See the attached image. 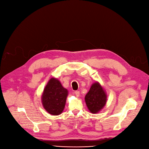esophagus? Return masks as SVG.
Wrapping results in <instances>:
<instances>
[{
  "mask_svg": "<svg viewBox=\"0 0 149 149\" xmlns=\"http://www.w3.org/2000/svg\"><path fill=\"white\" fill-rule=\"evenodd\" d=\"M74 93H75V94L77 97H79V95H80V92L79 91H75Z\"/></svg>",
  "mask_w": 149,
  "mask_h": 149,
  "instance_id": "obj_1",
  "label": "esophagus"
}]
</instances>
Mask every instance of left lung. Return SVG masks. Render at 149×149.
I'll return each mask as SVG.
<instances>
[{
	"label": "left lung",
	"instance_id": "1",
	"mask_svg": "<svg viewBox=\"0 0 149 149\" xmlns=\"http://www.w3.org/2000/svg\"><path fill=\"white\" fill-rule=\"evenodd\" d=\"M84 99L89 111L92 113H97L105 106L107 95L100 83L95 82L92 84Z\"/></svg>",
	"mask_w": 149,
	"mask_h": 149
}]
</instances>
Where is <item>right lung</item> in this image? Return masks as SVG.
Instances as JSON below:
<instances>
[{
  "label": "right lung",
  "mask_w": 149,
  "mask_h": 149,
  "mask_svg": "<svg viewBox=\"0 0 149 149\" xmlns=\"http://www.w3.org/2000/svg\"><path fill=\"white\" fill-rule=\"evenodd\" d=\"M68 91L60 81L52 78L45 86L42 102L45 110L52 115H60L65 106Z\"/></svg>",
  "instance_id": "obj_1"
}]
</instances>
